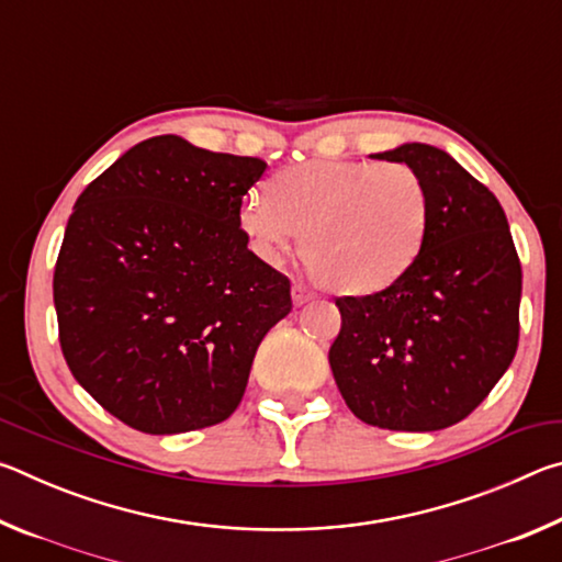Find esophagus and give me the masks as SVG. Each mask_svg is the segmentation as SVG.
<instances>
[{
  "label": "esophagus",
  "mask_w": 562,
  "mask_h": 562,
  "mask_svg": "<svg viewBox=\"0 0 562 562\" xmlns=\"http://www.w3.org/2000/svg\"><path fill=\"white\" fill-rule=\"evenodd\" d=\"M310 300H315V292H312L310 288H304L302 282H294L292 284V302L300 307V304H307Z\"/></svg>",
  "instance_id": "1"
}]
</instances>
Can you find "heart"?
<instances>
[{
	"mask_svg": "<svg viewBox=\"0 0 562 562\" xmlns=\"http://www.w3.org/2000/svg\"><path fill=\"white\" fill-rule=\"evenodd\" d=\"M240 203L237 223L262 260L278 262L300 240L302 260L327 288L384 290L422 250L429 227L424 180L404 164L312 160L284 168Z\"/></svg>",
	"mask_w": 562,
	"mask_h": 562,
	"instance_id": "1",
	"label": "heart"
}]
</instances>
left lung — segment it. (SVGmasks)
<instances>
[{
    "label": "left lung",
    "instance_id": "1",
    "mask_svg": "<svg viewBox=\"0 0 562 562\" xmlns=\"http://www.w3.org/2000/svg\"><path fill=\"white\" fill-rule=\"evenodd\" d=\"M372 158L416 170L429 227L386 290L337 297L329 367L364 424L439 431L469 416L516 357L520 260L496 195L446 150L404 144Z\"/></svg>",
    "mask_w": 562,
    "mask_h": 562
}]
</instances>
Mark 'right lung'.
Wrapping results in <instances>:
<instances>
[{
	"instance_id": "obj_1",
	"label": "right lung",
	"mask_w": 562,
	"mask_h": 562,
	"mask_svg": "<svg viewBox=\"0 0 562 562\" xmlns=\"http://www.w3.org/2000/svg\"><path fill=\"white\" fill-rule=\"evenodd\" d=\"M265 168L156 136L76 201L54 270L61 351L76 382L131 429L225 422L262 337L290 315V280L247 250L237 223Z\"/></svg>"
}]
</instances>
